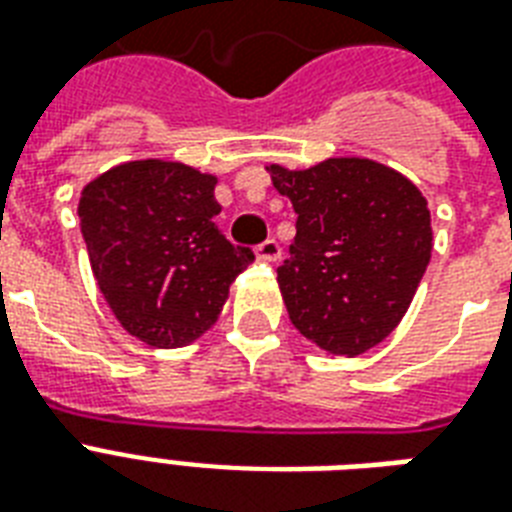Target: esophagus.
Returning a JSON list of instances; mask_svg holds the SVG:
<instances>
[{"mask_svg": "<svg viewBox=\"0 0 512 512\" xmlns=\"http://www.w3.org/2000/svg\"><path fill=\"white\" fill-rule=\"evenodd\" d=\"M255 257L260 260V263H276L281 257V247L279 241L276 239H268L263 241V244H257L255 247Z\"/></svg>", "mask_w": 512, "mask_h": 512, "instance_id": "1", "label": "esophagus"}]
</instances>
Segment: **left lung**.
Here are the masks:
<instances>
[{
    "label": "left lung",
    "mask_w": 512,
    "mask_h": 512,
    "mask_svg": "<svg viewBox=\"0 0 512 512\" xmlns=\"http://www.w3.org/2000/svg\"><path fill=\"white\" fill-rule=\"evenodd\" d=\"M297 212L279 289L297 332L332 356H358L398 327L430 263L433 228L420 188L361 156L268 167Z\"/></svg>",
    "instance_id": "8db88e82"
}]
</instances>
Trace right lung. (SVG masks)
<instances>
[{
  "label": "right lung",
  "mask_w": 512,
  "mask_h": 512,
  "mask_svg": "<svg viewBox=\"0 0 512 512\" xmlns=\"http://www.w3.org/2000/svg\"><path fill=\"white\" fill-rule=\"evenodd\" d=\"M215 185V175L188 164L140 159L82 188L79 223L95 281L116 321L151 348L204 335L255 260L212 223Z\"/></svg>",
  "instance_id": "add662e5"
}]
</instances>
